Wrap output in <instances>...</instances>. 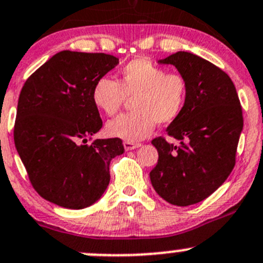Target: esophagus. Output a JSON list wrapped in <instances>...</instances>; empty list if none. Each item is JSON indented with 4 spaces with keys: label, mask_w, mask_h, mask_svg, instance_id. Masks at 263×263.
<instances>
[{
    "label": "esophagus",
    "mask_w": 263,
    "mask_h": 263,
    "mask_svg": "<svg viewBox=\"0 0 263 263\" xmlns=\"http://www.w3.org/2000/svg\"><path fill=\"white\" fill-rule=\"evenodd\" d=\"M123 146H124V150H135V148L140 147L141 146V144H139V142H131V141H124L123 142Z\"/></svg>",
    "instance_id": "1"
}]
</instances>
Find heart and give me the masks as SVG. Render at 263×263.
Masks as SVG:
<instances>
[{
  "label": "heart",
  "instance_id": "obj_1",
  "mask_svg": "<svg viewBox=\"0 0 263 263\" xmlns=\"http://www.w3.org/2000/svg\"><path fill=\"white\" fill-rule=\"evenodd\" d=\"M91 97L107 116H115L127 98H135V112L107 123L109 136L135 142L147 137L156 123H172L181 116L187 100V82L179 73L165 72L148 60L136 58L121 68L118 82L107 76L98 79Z\"/></svg>",
  "mask_w": 263,
  "mask_h": 263
}]
</instances>
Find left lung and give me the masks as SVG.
<instances>
[{
	"label": "left lung",
	"mask_w": 263,
	"mask_h": 263,
	"mask_svg": "<svg viewBox=\"0 0 263 263\" xmlns=\"http://www.w3.org/2000/svg\"><path fill=\"white\" fill-rule=\"evenodd\" d=\"M159 63L173 65L184 78L187 100L166 128L181 145L164 137L151 141L159 159L150 181L166 202L190 206L208 198L232 173L243 129L242 107L232 79L209 61L177 52Z\"/></svg>",
	"instance_id": "8db88e82"
}]
</instances>
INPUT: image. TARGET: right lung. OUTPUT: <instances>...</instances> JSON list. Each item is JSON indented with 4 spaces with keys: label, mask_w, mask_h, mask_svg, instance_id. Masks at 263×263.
Listing matches in <instances>:
<instances>
[{
    "label": "right lung",
    "mask_w": 263,
    "mask_h": 263,
    "mask_svg": "<svg viewBox=\"0 0 263 263\" xmlns=\"http://www.w3.org/2000/svg\"><path fill=\"white\" fill-rule=\"evenodd\" d=\"M118 65L105 53L62 50L21 89L15 146L34 190L49 202L80 210L97 202L110 181L109 164L123 154L121 139H97L103 126L92 87Z\"/></svg>",
    "instance_id": "right-lung-1"
}]
</instances>
